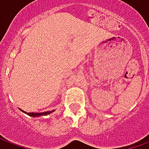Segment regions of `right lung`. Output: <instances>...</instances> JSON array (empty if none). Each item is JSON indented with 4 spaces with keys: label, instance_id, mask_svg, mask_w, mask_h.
<instances>
[{
    "label": "right lung",
    "instance_id": "1",
    "mask_svg": "<svg viewBox=\"0 0 149 149\" xmlns=\"http://www.w3.org/2000/svg\"><path fill=\"white\" fill-rule=\"evenodd\" d=\"M21 111L23 113H26L27 115L31 116V117H40V116H45V115H48L49 113H51L52 112H54V110H51V111H46V112H43V113H26L24 110L20 109Z\"/></svg>",
    "mask_w": 149,
    "mask_h": 149
}]
</instances>
